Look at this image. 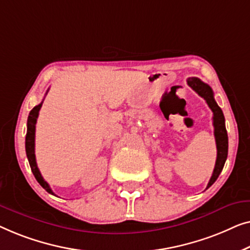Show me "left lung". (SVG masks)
Here are the masks:
<instances>
[{"label": "left lung", "instance_id": "left-lung-1", "mask_svg": "<svg viewBox=\"0 0 250 250\" xmlns=\"http://www.w3.org/2000/svg\"><path fill=\"white\" fill-rule=\"evenodd\" d=\"M187 83L194 89L200 97H203L206 101L207 105H208L210 110L213 112V125H214V136H215L216 142V149H217V156L215 162V167H214L213 174L209 179L207 188L208 189L223 170L224 163H226L228 157V133L226 129V120H224L223 112L221 107L217 105V103L214 100V94L210 87L207 83H203L202 80L198 78H189L187 80Z\"/></svg>", "mask_w": 250, "mask_h": 250}]
</instances>
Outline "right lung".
Returning a JSON list of instances; mask_svg holds the SVG:
<instances>
[{"instance_id":"add662e5","label":"right lung","mask_w":250,"mask_h":250,"mask_svg":"<svg viewBox=\"0 0 250 250\" xmlns=\"http://www.w3.org/2000/svg\"><path fill=\"white\" fill-rule=\"evenodd\" d=\"M42 104H43V102H42L41 104L36 105V106L30 111L29 115H28L27 135H26V154H27V159L29 161L31 171H33V173L35 175V178H36V180L38 181V184H40L42 187L48 192V194L54 195V192L52 191L50 186H48L47 182L44 180V178L42 177L41 172L37 167L36 156H35V129H36V122H37L38 113H40V110L42 107Z\"/></svg>"}]
</instances>
